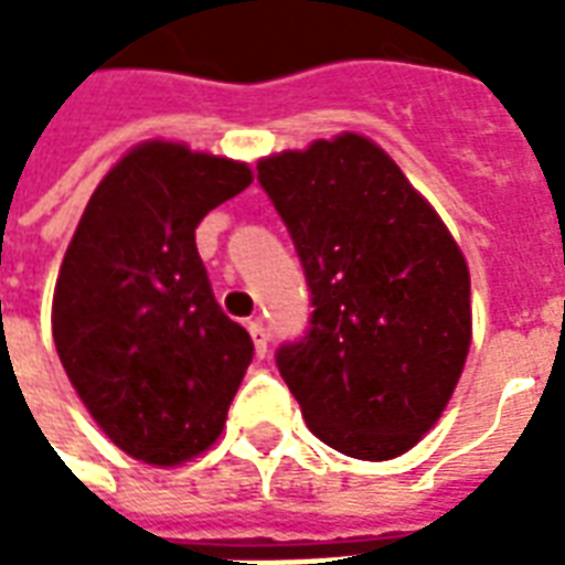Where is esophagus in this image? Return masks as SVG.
Segmentation results:
<instances>
[{
	"mask_svg": "<svg viewBox=\"0 0 565 565\" xmlns=\"http://www.w3.org/2000/svg\"><path fill=\"white\" fill-rule=\"evenodd\" d=\"M247 332H250V342H254L257 356H266V351H269V332L263 327V320H250V323H247Z\"/></svg>",
	"mask_w": 565,
	"mask_h": 565,
	"instance_id": "obj_1",
	"label": "esophagus"
}]
</instances>
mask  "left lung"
<instances>
[{
    "mask_svg": "<svg viewBox=\"0 0 565 565\" xmlns=\"http://www.w3.org/2000/svg\"><path fill=\"white\" fill-rule=\"evenodd\" d=\"M311 287V327L278 369L308 429L356 460L412 450L448 408L472 344L460 245L391 153L360 132L257 162Z\"/></svg>",
    "mask_w": 565,
    "mask_h": 565,
    "instance_id": "1",
    "label": "left lung"
}]
</instances>
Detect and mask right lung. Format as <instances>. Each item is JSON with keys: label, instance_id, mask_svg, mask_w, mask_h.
<instances>
[{"label": "right lung", "instance_id": "right-lung-1", "mask_svg": "<svg viewBox=\"0 0 565 565\" xmlns=\"http://www.w3.org/2000/svg\"><path fill=\"white\" fill-rule=\"evenodd\" d=\"M250 181L242 160L141 141L93 190L66 247L56 354L99 429L148 466H181L221 438L254 356L196 250L199 221Z\"/></svg>", "mask_w": 565, "mask_h": 565}]
</instances>
